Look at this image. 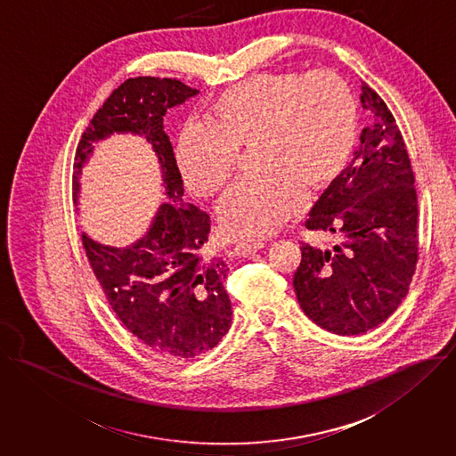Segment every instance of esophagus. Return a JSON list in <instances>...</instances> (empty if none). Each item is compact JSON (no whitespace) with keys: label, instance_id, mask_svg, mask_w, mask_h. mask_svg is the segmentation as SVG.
<instances>
[{"label":"esophagus","instance_id":"esophagus-1","mask_svg":"<svg viewBox=\"0 0 456 456\" xmlns=\"http://www.w3.org/2000/svg\"><path fill=\"white\" fill-rule=\"evenodd\" d=\"M265 245H266V241H263V240H245V241L236 243L234 252L240 257H248V256L259 252L261 248H265Z\"/></svg>","mask_w":456,"mask_h":456}]
</instances>
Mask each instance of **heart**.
I'll return each mask as SVG.
<instances>
[{
  "instance_id": "1",
  "label": "heart",
  "mask_w": 456,
  "mask_h": 456,
  "mask_svg": "<svg viewBox=\"0 0 456 456\" xmlns=\"http://www.w3.org/2000/svg\"><path fill=\"white\" fill-rule=\"evenodd\" d=\"M356 141V96L338 74H259L218 93L204 123H186L175 159L191 191L213 195L232 176L240 150L252 146L259 175L224 193L218 216L229 234L256 238L306 206V186L321 190L335 182Z\"/></svg>"
}]
</instances>
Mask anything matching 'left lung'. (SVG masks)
I'll list each match as a JSON object with an SVG mask.
<instances>
[{
  "mask_svg": "<svg viewBox=\"0 0 456 456\" xmlns=\"http://www.w3.org/2000/svg\"><path fill=\"white\" fill-rule=\"evenodd\" d=\"M362 103L371 123L344 173L306 220L310 231L340 232L333 248L301 247L294 290L322 330L363 335L382 324L409 292L418 263V195L402 132L366 83Z\"/></svg>",
  "mask_w": 456,
  "mask_h": 456,
  "instance_id": "obj_1",
  "label": "left lung"
}]
</instances>
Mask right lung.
<instances>
[{
  "mask_svg": "<svg viewBox=\"0 0 456 456\" xmlns=\"http://www.w3.org/2000/svg\"><path fill=\"white\" fill-rule=\"evenodd\" d=\"M199 90L178 79L134 77L110 93L85 130L74 162V200L93 144L112 134L142 135L159 157L166 202L148 232L130 247L102 245L83 232L93 273L123 322L142 344L169 360H191L225 337L232 308L224 280L227 263L206 252L211 218L183 200V180L164 130L169 109Z\"/></svg>",
  "mask_w": 456,
  "mask_h": 456,
  "instance_id": "add662e5",
  "label": "right lung"
}]
</instances>
